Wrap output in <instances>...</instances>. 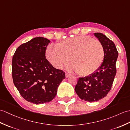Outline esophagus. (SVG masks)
Wrapping results in <instances>:
<instances>
[{"instance_id":"1","label":"esophagus","mask_w":130,"mask_h":130,"mask_svg":"<svg viewBox=\"0 0 130 130\" xmlns=\"http://www.w3.org/2000/svg\"><path fill=\"white\" fill-rule=\"evenodd\" d=\"M71 76V75L70 74H68V73H66V74H65V76H66V78H69V77H70Z\"/></svg>"}]
</instances>
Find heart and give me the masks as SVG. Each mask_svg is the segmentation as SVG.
Returning a JSON list of instances; mask_svg holds the SVG:
<instances>
[{
	"instance_id": "heart-1",
	"label": "heart",
	"mask_w": 130,
	"mask_h": 130,
	"mask_svg": "<svg viewBox=\"0 0 130 130\" xmlns=\"http://www.w3.org/2000/svg\"><path fill=\"white\" fill-rule=\"evenodd\" d=\"M46 55L50 64L56 69L67 65L70 59L72 70L80 75L86 76L93 73L101 66L104 49L100 41L80 36L65 39L57 46L49 45Z\"/></svg>"
}]
</instances>
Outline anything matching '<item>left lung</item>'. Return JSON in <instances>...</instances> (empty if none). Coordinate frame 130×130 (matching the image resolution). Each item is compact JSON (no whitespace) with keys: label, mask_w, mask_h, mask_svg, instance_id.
Here are the masks:
<instances>
[{"label":"left lung","mask_w":130,"mask_h":130,"mask_svg":"<svg viewBox=\"0 0 130 130\" xmlns=\"http://www.w3.org/2000/svg\"><path fill=\"white\" fill-rule=\"evenodd\" d=\"M94 35L104 49V57L101 66L88 76L80 77L75 90L81 99L90 102L98 101L106 96L110 91L116 74V62L118 51L112 41L100 32Z\"/></svg>","instance_id":"8db88e82"}]
</instances>
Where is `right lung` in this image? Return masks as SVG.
<instances>
[{"label": "right lung", "mask_w": 130, "mask_h": 130, "mask_svg": "<svg viewBox=\"0 0 130 130\" xmlns=\"http://www.w3.org/2000/svg\"><path fill=\"white\" fill-rule=\"evenodd\" d=\"M50 41L37 37L17 48L12 60V76L22 97L37 105L55 97L65 72L54 68L45 56Z\"/></svg>", "instance_id": "add662e5"}]
</instances>
